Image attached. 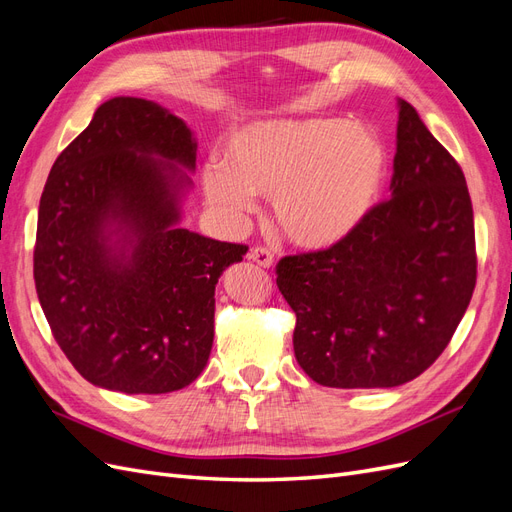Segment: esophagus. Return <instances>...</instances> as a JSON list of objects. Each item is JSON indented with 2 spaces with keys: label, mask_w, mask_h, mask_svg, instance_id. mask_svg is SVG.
<instances>
[{
  "label": "esophagus",
  "mask_w": 512,
  "mask_h": 512,
  "mask_svg": "<svg viewBox=\"0 0 512 512\" xmlns=\"http://www.w3.org/2000/svg\"><path fill=\"white\" fill-rule=\"evenodd\" d=\"M247 258H250L252 262H256V265L265 267V269L273 267V260H275L273 254L267 250V247H252L250 254H247Z\"/></svg>",
  "instance_id": "obj_1"
}]
</instances>
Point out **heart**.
<instances>
[{"label":"heart","mask_w":512,"mask_h":512,"mask_svg":"<svg viewBox=\"0 0 512 512\" xmlns=\"http://www.w3.org/2000/svg\"><path fill=\"white\" fill-rule=\"evenodd\" d=\"M386 175L380 138L342 119H277L245 126L226 145V160L203 168L209 203L228 220L273 198L284 235L305 250H329L363 224Z\"/></svg>","instance_id":"b5f03b06"}]
</instances>
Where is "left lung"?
I'll return each mask as SVG.
<instances>
[{
    "instance_id": "obj_1",
    "label": "left lung",
    "mask_w": 512,
    "mask_h": 512,
    "mask_svg": "<svg viewBox=\"0 0 512 512\" xmlns=\"http://www.w3.org/2000/svg\"><path fill=\"white\" fill-rule=\"evenodd\" d=\"M391 198L329 250L277 262L305 374L333 389H391L438 359L476 286L461 166L399 100Z\"/></svg>"
}]
</instances>
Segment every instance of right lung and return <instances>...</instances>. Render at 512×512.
I'll return each mask as SVG.
<instances>
[{
	"mask_svg": "<svg viewBox=\"0 0 512 512\" xmlns=\"http://www.w3.org/2000/svg\"><path fill=\"white\" fill-rule=\"evenodd\" d=\"M196 141L160 104L119 96L59 153L38 211L34 280L79 374L128 395L194 382L213 346L215 284L247 245L181 228Z\"/></svg>",
	"mask_w": 512,
	"mask_h": 512,
	"instance_id": "obj_1",
	"label": "right lung"
}]
</instances>
